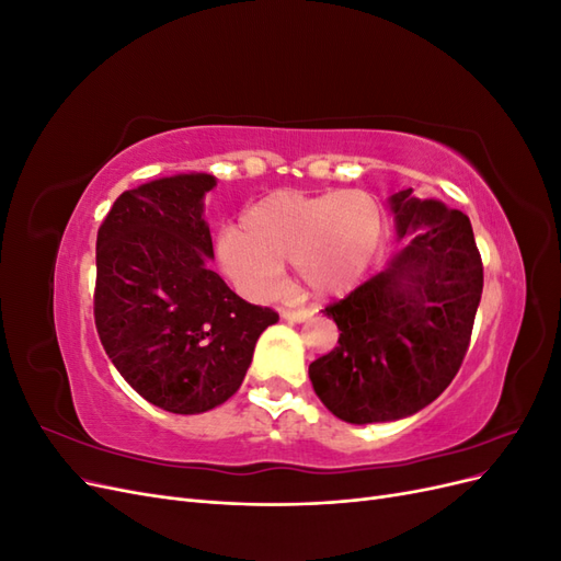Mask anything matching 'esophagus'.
Instances as JSON below:
<instances>
[{
	"instance_id": "1",
	"label": "esophagus",
	"mask_w": 561,
	"mask_h": 561,
	"mask_svg": "<svg viewBox=\"0 0 561 561\" xmlns=\"http://www.w3.org/2000/svg\"><path fill=\"white\" fill-rule=\"evenodd\" d=\"M280 316L287 322H307L313 316V311H309V309H283Z\"/></svg>"
}]
</instances>
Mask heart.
<instances>
[{"mask_svg": "<svg viewBox=\"0 0 561 561\" xmlns=\"http://www.w3.org/2000/svg\"><path fill=\"white\" fill-rule=\"evenodd\" d=\"M379 201L360 190L276 192L254 203L219 236L217 252L229 278L250 297H268L295 262L316 295H342L355 285L381 241Z\"/></svg>", "mask_w": 561, "mask_h": 561, "instance_id": "1", "label": "heart"}]
</instances>
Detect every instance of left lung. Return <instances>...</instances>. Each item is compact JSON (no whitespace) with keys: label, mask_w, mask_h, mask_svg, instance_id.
Segmentation results:
<instances>
[{"label":"left lung","mask_w":561,"mask_h":561,"mask_svg":"<svg viewBox=\"0 0 561 561\" xmlns=\"http://www.w3.org/2000/svg\"><path fill=\"white\" fill-rule=\"evenodd\" d=\"M388 206L407 245L325 307L339 346L309 365L320 402L358 426L412 416L443 393L466 358L484 285L468 215L412 190Z\"/></svg>","instance_id":"obj_1"}]
</instances>
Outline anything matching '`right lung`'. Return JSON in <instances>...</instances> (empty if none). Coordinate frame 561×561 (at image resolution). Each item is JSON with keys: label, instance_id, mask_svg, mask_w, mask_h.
Returning a JSON list of instances; mask_svg holds the SVG:
<instances>
[{"label": "right lung", "instance_id": "add662e5", "mask_svg": "<svg viewBox=\"0 0 561 561\" xmlns=\"http://www.w3.org/2000/svg\"><path fill=\"white\" fill-rule=\"evenodd\" d=\"M208 173L161 178L114 201L95 243L100 342L138 393L201 414L241 388L260 334L278 313L254 307L210 271L203 196Z\"/></svg>", "mask_w": 561, "mask_h": 561}]
</instances>
